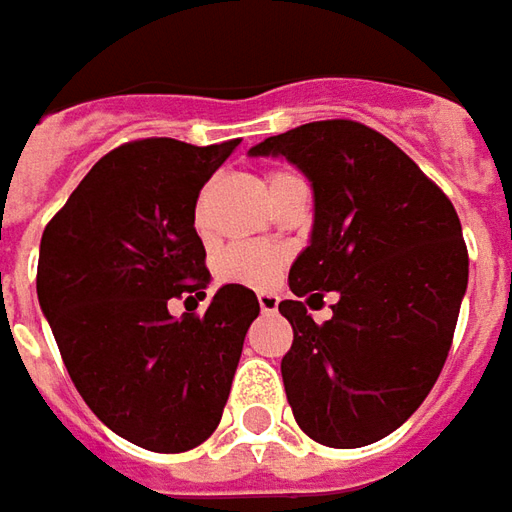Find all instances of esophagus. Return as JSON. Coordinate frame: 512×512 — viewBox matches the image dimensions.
<instances>
[{
  "mask_svg": "<svg viewBox=\"0 0 512 512\" xmlns=\"http://www.w3.org/2000/svg\"><path fill=\"white\" fill-rule=\"evenodd\" d=\"M257 303H260V309L263 311H277L280 297H277V294H272V291H260V294H257Z\"/></svg>",
  "mask_w": 512,
  "mask_h": 512,
  "instance_id": "1",
  "label": "esophagus"
}]
</instances>
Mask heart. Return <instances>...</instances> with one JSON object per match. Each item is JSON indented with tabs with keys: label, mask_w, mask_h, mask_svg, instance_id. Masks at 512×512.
Returning a JSON list of instances; mask_svg holds the SVG:
<instances>
[{
	"label": "heart",
	"mask_w": 512,
	"mask_h": 512,
	"mask_svg": "<svg viewBox=\"0 0 512 512\" xmlns=\"http://www.w3.org/2000/svg\"><path fill=\"white\" fill-rule=\"evenodd\" d=\"M280 178H289L286 172H274L269 178V186ZM195 221L201 226V203L195 209ZM286 255L274 246L263 243H235L218 257V277L226 283H240V286H252V289H266L277 280V274L283 269Z\"/></svg>",
	"instance_id": "b5f03b06"
}]
</instances>
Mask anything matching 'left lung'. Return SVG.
Returning a JSON list of instances; mask_svg holds the SVG:
<instances>
[{"label":"left lung","mask_w":512,"mask_h":512,"mask_svg":"<svg viewBox=\"0 0 512 512\" xmlns=\"http://www.w3.org/2000/svg\"><path fill=\"white\" fill-rule=\"evenodd\" d=\"M252 158H286L309 178V246L289 269L280 362L303 433L328 448L371 445L414 414L448 360L467 291L462 223L439 186L377 130L314 121L272 135ZM337 290L323 327L300 296ZM308 302V301H307Z\"/></svg>","instance_id":"8db88e82"}]
</instances>
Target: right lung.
<instances>
[{
  "label": "right lung",
  "instance_id": "obj_1",
  "mask_svg": "<svg viewBox=\"0 0 512 512\" xmlns=\"http://www.w3.org/2000/svg\"><path fill=\"white\" fill-rule=\"evenodd\" d=\"M235 141L192 147L144 138L84 175L39 246L36 294L67 374L121 439L155 453L198 448L218 428L255 291L226 283L209 309L175 320L167 303L209 286L195 203Z\"/></svg>",
  "mask_w": 512,
  "mask_h": 512
}]
</instances>
